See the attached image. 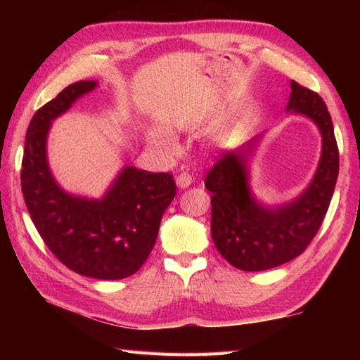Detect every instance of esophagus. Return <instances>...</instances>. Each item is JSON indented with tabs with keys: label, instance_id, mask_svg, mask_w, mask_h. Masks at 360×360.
Listing matches in <instances>:
<instances>
[{
	"label": "esophagus",
	"instance_id": "esophagus-1",
	"mask_svg": "<svg viewBox=\"0 0 360 360\" xmlns=\"http://www.w3.org/2000/svg\"><path fill=\"white\" fill-rule=\"evenodd\" d=\"M190 184H192V176L188 173H181L176 176V186L179 188H188Z\"/></svg>",
	"mask_w": 360,
	"mask_h": 360
}]
</instances>
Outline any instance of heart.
<instances>
[{
	"mask_svg": "<svg viewBox=\"0 0 360 360\" xmlns=\"http://www.w3.org/2000/svg\"><path fill=\"white\" fill-rule=\"evenodd\" d=\"M153 143L156 145V147H159V148H162V150H172V142L167 139V137H164V136H160V134H155L153 136Z\"/></svg>",
	"mask_w": 360,
	"mask_h": 360,
	"instance_id": "1",
	"label": "heart"
}]
</instances>
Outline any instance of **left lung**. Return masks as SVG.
I'll return each instance as SVG.
<instances>
[{"label":"left lung","mask_w":360,"mask_h":360,"mask_svg":"<svg viewBox=\"0 0 360 360\" xmlns=\"http://www.w3.org/2000/svg\"><path fill=\"white\" fill-rule=\"evenodd\" d=\"M286 110L309 117L322 134V156L304 192L294 201L266 207L249 187V156L262 136L218 159L205 178L212 192V238L218 252L241 271H266L298 257L319 232L339 174V148L323 98L290 82Z\"/></svg>","instance_id":"8db88e82"}]
</instances>
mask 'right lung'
<instances>
[{"label": "right lung", "instance_id": "1", "mask_svg": "<svg viewBox=\"0 0 360 360\" xmlns=\"http://www.w3.org/2000/svg\"><path fill=\"white\" fill-rule=\"evenodd\" d=\"M97 86L80 80L38 110L26 133L21 190L46 246L68 269L120 280L141 269L155 246L165 209L176 195L172 173L124 167L101 200L66 193L51 173L46 142L52 120Z\"/></svg>", "mask_w": 360, "mask_h": 360}]
</instances>
